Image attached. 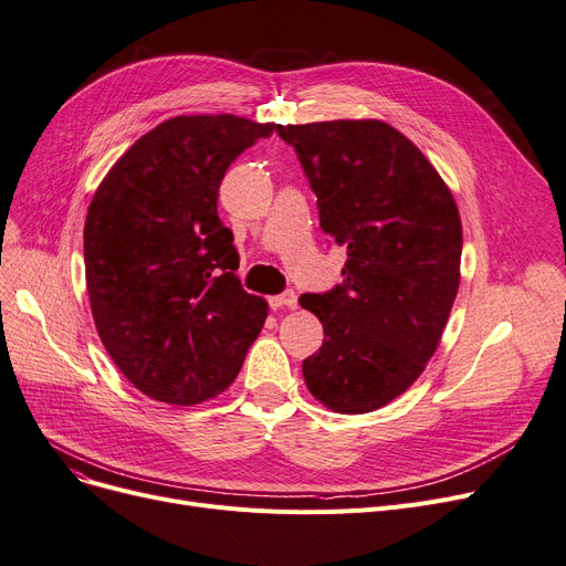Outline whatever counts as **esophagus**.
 <instances>
[{
  "mask_svg": "<svg viewBox=\"0 0 566 566\" xmlns=\"http://www.w3.org/2000/svg\"><path fill=\"white\" fill-rule=\"evenodd\" d=\"M270 307H289V310H296L298 307V296L293 291H284L280 293V296H273L270 298Z\"/></svg>",
  "mask_w": 566,
  "mask_h": 566,
  "instance_id": "obj_1",
  "label": "esophagus"
}]
</instances>
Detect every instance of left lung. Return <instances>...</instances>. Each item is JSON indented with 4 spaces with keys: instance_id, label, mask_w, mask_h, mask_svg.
Segmentation results:
<instances>
[{
    "instance_id": "1",
    "label": "left lung",
    "mask_w": 566,
    "mask_h": 566,
    "mask_svg": "<svg viewBox=\"0 0 566 566\" xmlns=\"http://www.w3.org/2000/svg\"><path fill=\"white\" fill-rule=\"evenodd\" d=\"M316 193L318 222L347 248L342 284L298 303L324 324L303 360L312 396L339 413L375 411L419 379L460 284L453 196L407 136L379 119L277 125Z\"/></svg>"
}]
</instances>
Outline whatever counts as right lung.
Segmentation results:
<instances>
[{
    "mask_svg": "<svg viewBox=\"0 0 566 566\" xmlns=\"http://www.w3.org/2000/svg\"><path fill=\"white\" fill-rule=\"evenodd\" d=\"M273 132L235 115L170 117L117 159L90 203L83 248L96 333L119 373L159 402L214 398L261 333L268 303L235 275L217 191Z\"/></svg>",
    "mask_w": 566,
    "mask_h": 566,
    "instance_id": "right-lung-1",
    "label": "right lung"
}]
</instances>
